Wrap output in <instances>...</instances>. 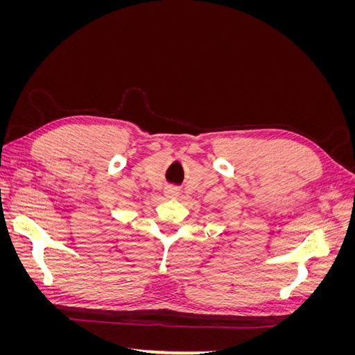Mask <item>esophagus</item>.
Segmentation results:
<instances>
[{"label": "esophagus", "mask_w": 355, "mask_h": 355, "mask_svg": "<svg viewBox=\"0 0 355 355\" xmlns=\"http://www.w3.org/2000/svg\"><path fill=\"white\" fill-rule=\"evenodd\" d=\"M166 196L170 197V198H175L179 196V191L176 187H167L166 188Z\"/></svg>", "instance_id": "esophagus-1"}]
</instances>
